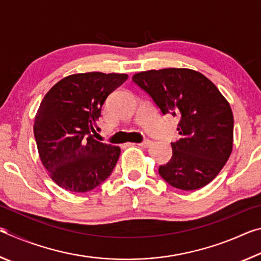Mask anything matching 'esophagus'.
Returning a JSON list of instances; mask_svg holds the SVG:
<instances>
[{
	"label": "esophagus",
	"mask_w": 261,
	"mask_h": 261,
	"mask_svg": "<svg viewBox=\"0 0 261 261\" xmlns=\"http://www.w3.org/2000/svg\"><path fill=\"white\" fill-rule=\"evenodd\" d=\"M151 144H152V141L149 140V139H145V140H143L141 141V143L139 144L141 147H148V146H151Z\"/></svg>",
	"instance_id": "34e87169"
}]
</instances>
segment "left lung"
Returning <instances> with one entry per match:
<instances>
[{
	"instance_id": "8db88e82",
	"label": "left lung",
	"mask_w": 261,
	"mask_h": 261,
	"mask_svg": "<svg viewBox=\"0 0 261 261\" xmlns=\"http://www.w3.org/2000/svg\"><path fill=\"white\" fill-rule=\"evenodd\" d=\"M132 81L151 96L162 115L179 118L180 138L159 174L176 189L197 190L220 173L232 151L230 105L213 83L191 69H161L136 73Z\"/></svg>"
}]
</instances>
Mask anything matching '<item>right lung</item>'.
I'll use <instances>...</instances> for the list:
<instances>
[{
    "instance_id": "obj_1",
    "label": "right lung",
    "mask_w": 261,
    "mask_h": 261,
    "mask_svg": "<svg viewBox=\"0 0 261 261\" xmlns=\"http://www.w3.org/2000/svg\"><path fill=\"white\" fill-rule=\"evenodd\" d=\"M125 73L87 72L62 79L41 101L33 131L39 156L54 182L70 192H87L107 179L121 148L94 139L107 96Z\"/></svg>"
}]
</instances>
